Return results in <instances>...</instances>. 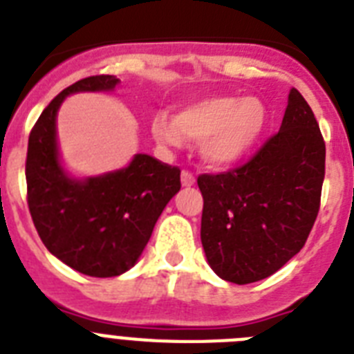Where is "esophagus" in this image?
Returning <instances> with one entry per match:
<instances>
[{
	"instance_id": "obj_1",
	"label": "esophagus",
	"mask_w": 354,
	"mask_h": 354,
	"mask_svg": "<svg viewBox=\"0 0 354 354\" xmlns=\"http://www.w3.org/2000/svg\"><path fill=\"white\" fill-rule=\"evenodd\" d=\"M181 183H183L185 187L194 185V183H196L194 174L190 173V171H181Z\"/></svg>"
}]
</instances>
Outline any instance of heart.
<instances>
[{
  "label": "heart",
  "instance_id": "heart-1",
  "mask_svg": "<svg viewBox=\"0 0 354 354\" xmlns=\"http://www.w3.org/2000/svg\"><path fill=\"white\" fill-rule=\"evenodd\" d=\"M267 110L258 97L215 96L196 101L169 119L156 115L151 131L156 142L181 147L185 140L201 142L208 164L226 167L251 151L263 133Z\"/></svg>",
  "mask_w": 354,
  "mask_h": 354
}]
</instances>
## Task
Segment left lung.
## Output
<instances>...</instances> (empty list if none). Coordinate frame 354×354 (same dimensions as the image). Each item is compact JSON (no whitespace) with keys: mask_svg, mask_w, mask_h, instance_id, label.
<instances>
[{"mask_svg":"<svg viewBox=\"0 0 354 354\" xmlns=\"http://www.w3.org/2000/svg\"><path fill=\"white\" fill-rule=\"evenodd\" d=\"M324 162L317 119L292 88L279 131L245 164L199 174L201 244L215 274L253 283L299 253L321 207Z\"/></svg>","mask_w":354,"mask_h":354,"instance_id":"1","label":"left lung"}]
</instances>
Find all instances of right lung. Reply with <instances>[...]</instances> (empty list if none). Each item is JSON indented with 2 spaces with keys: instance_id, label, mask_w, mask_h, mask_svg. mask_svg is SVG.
Returning a JSON list of instances; mask_svg holds the SVG:
<instances>
[{
  "instance_id": "obj_1",
  "label": "right lung",
  "mask_w": 354,
  "mask_h": 354,
  "mask_svg": "<svg viewBox=\"0 0 354 354\" xmlns=\"http://www.w3.org/2000/svg\"><path fill=\"white\" fill-rule=\"evenodd\" d=\"M119 80L88 76L64 88L30 131L26 199L35 230L51 254L82 274L112 278L135 266L160 214L181 187L180 167L135 155L128 167L73 180L58 164L57 112L66 96L112 91Z\"/></svg>"
}]
</instances>
